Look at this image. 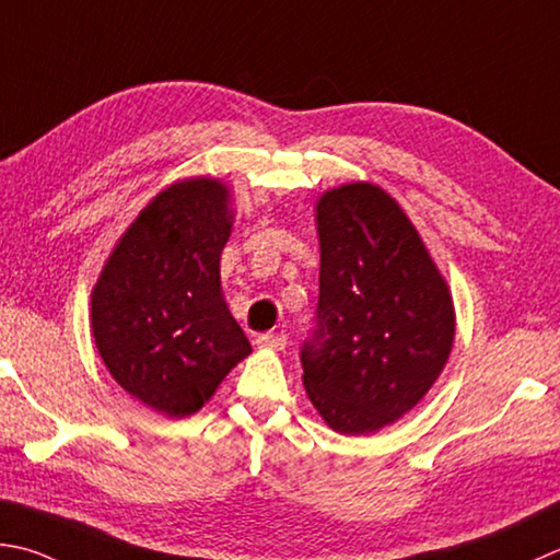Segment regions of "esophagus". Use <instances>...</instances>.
<instances>
[{
	"label": "esophagus",
	"instance_id": "1",
	"mask_svg": "<svg viewBox=\"0 0 560 560\" xmlns=\"http://www.w3.org/2000/svg\"><path fill=\"white\" fill-rule=\"evenodd\" d=\"M257 345L261 349H271V352H281L283 347H287V335L283 332H265L257 337Z\"/></svg>",
	"mask_w": 560,
	"mask_h": 560
}]
</instances>
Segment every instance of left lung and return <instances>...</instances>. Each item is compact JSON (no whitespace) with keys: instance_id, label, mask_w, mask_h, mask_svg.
<instances>
[{"instance_id":"left-lung-1","label":"left lung","mask_w":560,"mask_h":560,"mask_svg":"<svg viewBox=\"0 0 560 560\" xmlns=\"http://www.w3.org/2000/svg\"><path fill=\"white\" fill-rule=\"evenodd\" d=\"M315 215L320 295L301 349L303 386L335 432L371 434L410 412L440 378L456 332L452 293L381 186H337Z\"/></svg>"}]
</instances>
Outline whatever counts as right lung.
<instances>
[{"mask_svg": "<svg viewBox=\"0 0 560 560\" xmlns=\"http://www.w3.org/2000/svg\"><path fill=\"white\" fill-rule=\"evenodd\" d=\"M233 221L223 182L172 184L120 235L92 291V335L108 374L167 418L201 410L252 352L221 291Z\"/></svg>", "mask_w": 560, "mask_h": 560, "instance_id": "right-lung-1", "label": "right lung"}]
</instances>
